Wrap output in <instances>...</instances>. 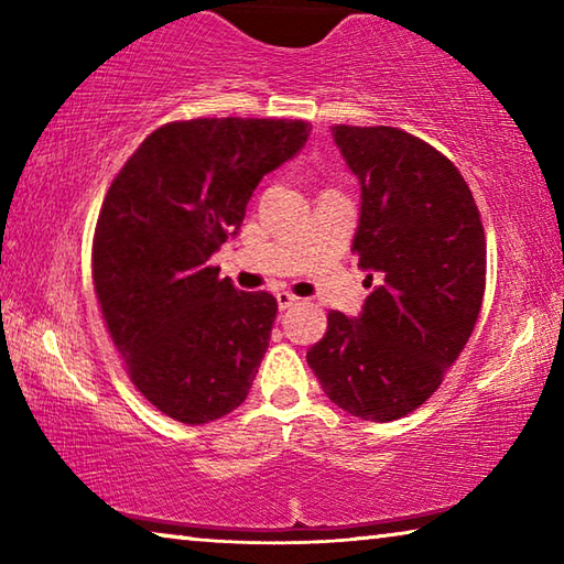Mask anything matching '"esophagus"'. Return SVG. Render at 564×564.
Returning a JSON list of instances; mask_svg holds the SVG:
<instances>
[{
	"mask_svg": "<svg viewBox=\"0 0 564 564\" xmlns=\"http://www.w3.org/2000/svg\"><path fill=\"white\" fill-rule=\"evenodd\" d=\"M275 301H279V308L285 311V308H291V305H295V301H299V295H293L289 291H279V293H275Z\"/></svg>",
	"mask_w": 564,
	"mask_h": 564,
	"instance_id": "34e87169",
	"label": "esophagus"
}]
</instances>
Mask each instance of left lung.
Listing matches in <instances>:
<instances>
[{"label":"left lung","instance_id":"obj_1","mask_svg":"<svg viewBox=\"0 0 564 564\" xmlns=\"http://www.w3.org/2000/svg\"><path fill=\"white\" fill-rule=\"evenodd\" d=\"M360 181L352 253L380 285L360 318L328 313L308 366L333 403L373 423L413 413L441 388L480 316L485 231L460 171L395 127H333Z\"/></svg>","mask_w":564,"mask_h":564}]
</instances>
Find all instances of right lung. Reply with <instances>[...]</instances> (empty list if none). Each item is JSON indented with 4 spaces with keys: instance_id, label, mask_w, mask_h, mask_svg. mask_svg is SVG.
<instances>
[{
    "instance_id": "right-lung-1",
    "label": "right lung",
    "mask_w": 564,
    "mask_h": 564,
    "mask_svg": "<svg viewBox=\"0 0 564 564\" xmlns=\"http://www.w3.org/2000/svg\"><path fill=\"white\" fill-rule=\"evenodd\" d=\"M308 121L188 119L151 131L113 176L91 246L101 316L131 383L161 413L212 423L243 403L279 303L208 259L253 188L308 141Z\"/></svg>"
}]
</instances>
